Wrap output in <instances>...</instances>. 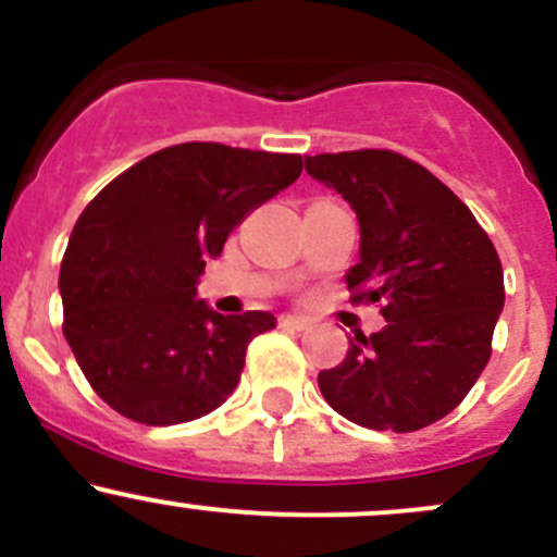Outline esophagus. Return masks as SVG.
Segmentation results:
<instances>
[{"instance_id": "1", "label": "esophagus", "mask_w": 557, "mask_h": 557, "mask_svg": "<svg viewBox=\"0 0 557 557\" xmlns=\"http://www.w3.org/2000/svg\"><path fill=\"white\" fill-rule=\"evenodd\" d=\"M278 324L289 326V330H308V326H311V319L297 317V313H284V317L278 319Z\"/></svg>"}]
</instances>
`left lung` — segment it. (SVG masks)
Masks as SVG:
<instances>
[{"instance_id": "obj_1", "label": "left lung", "mask_w": 557, "mask_h": 557, "mask_svg": "<svg viewBox=\"0 0 557 557\" xmlns=\"http://www.w3.org/2000/svg\"><path fill=\"white\" fill-rule=\"evenodd\" d=\"M306 171L351 203L359 262L354 300L383 302L386 326L354 335L319 372L335 412L377 432H416L456 410L491 359L504 273L488 233L423 165L392 150L306 158Z\"/></svg>"}]
</instances>
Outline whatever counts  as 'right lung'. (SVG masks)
<instances>
[{
	"mask_svg": "<svg viewBox=\"0 0 557 557\" xmlns=\"http://www.w3.org/2000/svg\"><path fill=\"white\" fill-rule=\"evenodd\" d=\"M300 171V154L187 141L131 165L85 206L61 262L64 335L112 410L169 426L231 397L246 346L276 317H222L195 297L198 278L233 227Z\"/></svg>",
	"mask_w": 557,
	"mask_h": 557,
	"instance_id": "1",
	"label": "right lung"
}]
</instances>
